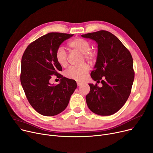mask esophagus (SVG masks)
<instances>
[{
  "mask_svg": "<svg viewBox=\"0 0 153 153\" xmlns=\"http://www.w3.org/2000/svg\"><path fill=\"white\" fill-rule=\"evenodd\" d=\"M77 86H81V85H82V84L81 83V82H77Z\"/></svg>",
  "mask_w": 153,
  "mask_h": 153,
  "instance_id": "1",
  "label": "esophagus"
}]
</instances>
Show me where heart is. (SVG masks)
<instances>
[{
  "instance_id": "1",
  "label": "heart",
  "mask_w": 153,
  "mask_h": 153,
  "mask_svg": "<svg viewBox=\"0 0 153 153\" xmlns=\"http://www.w3.org/2000/svg\"><path fill=\"white\" fill-rule=\"evenodd\" d=\"M68 46L71 51L84 54V58L87 60L90 61L94 57L93 53L90 51L91 49V44L84 39L81 38H74L68 43ZM55 58L61 66L66 67L68 65V56L63 47L59 46L56 50ZM89 69V66L87 64H84L80 67H71L66 71L65 76L69 79L82 81L86 77Z\"/></svg>"
}]
</instances>
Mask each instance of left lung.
<instances>
[{
  "instance_id": "8db88e82",
  "label": "left lung",
  "mask_w": 153,
  "mask_h": 153,
  "mask_svg": "<svg viewBox=\"0 0 153 153\" xmlns=\"http://www.w3.org/2000/svg\"><path fill=\"white\" fill-rule=\"evenodd\" d=\"M98 45L97 56L94 70L91 73L95 81L102 84H89L91 91L86 95L89 108L94 114L113 115L126 103L134 81L133 61L131 53L110 32L105 30L82 35Z\"/></svg>"
}]
</instances>
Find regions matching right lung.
Masks as SVG:
<instances>
[{
    "instance_id": "1",
    "label": "right lung",
    "mask_w": 153,
    "mask_h": 153,
    "mask_svg": "<svg viewBox=\"0 0 153 153\" xmlns=\"http://www.w3.org/2000/svg\"><path fill=\"white\" fill-rule=\"evenodd\" d=\"M72 36L49 33L29 45L23 54L22 86L31 107L42 115L54 116L65 110L77 87L74 80L59 74L62 67L55 58L61 44ZM53 75L61 79L59 85L49 82Z\"/></svg>"
}]
</instances>
